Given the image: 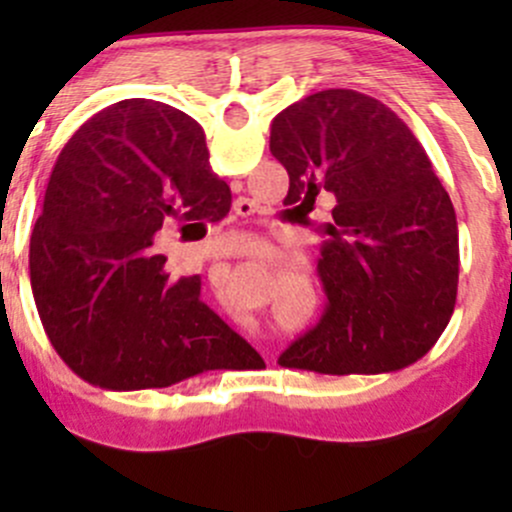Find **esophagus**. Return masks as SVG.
Returning <instances> with one entry per match:
<instances>
[{
    "label": "esophagus",
    "mask_w": 512,
    "mask_h": 512,
    "mask_svg": "<svg viewBox=\"0 0 512 512\" xmlns=\"http://www.w3.org/2000/svg\"><path fill=\"white\" fill-rule=\"evenodd\" d=\"M235 213L242 215V218H245V215H252L250 203H247V200H237V203H235Z\"/></svg>",
    "instance_id": "esophagus-1"
}]
</instances>
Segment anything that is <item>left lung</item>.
Returning a JSON list of instances; mask_svg holds the SVG:
<instances>
[{"label": "left lung", "mask_w": 512, "mask_h": 512, "mask_svg": "<svg viewBox=\"0 0 512 512\" xmlns=\"http://www.w3.org/2000/svg\"><path fill=\"white\" fill-rule=\"evenodd\" d=\"M270 151L289 175L292 213L307 218L322 193L337 200L317 262L327 309L280 364L319 374L414 364L456 307L458 225L411 128L376 98L327 89L277 113Z\"/></svg>", "instance_id": "8db88e82"}]
</instances>
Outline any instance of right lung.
<instances>
[{
	"mask_svg": "<svg viewBox=\"0 0 512 512\" xmlns=\"http://www.w3.org/2000/svg\"><path fill=\"white\" fill-rule=\"evenodd\" d=\"M232 195L205 133L178 108L126 98L71 136L51 170L29 275L51 347L76 376L113 391L165 389L260 354L200 299V277L165 272L153 242L205 230Z\"/></svg>",
	"mask_w": 512,
	"mask_h": 512,
	"instance_id": "obj_1",
	"label": "right lung"
}]
</instances>
